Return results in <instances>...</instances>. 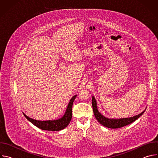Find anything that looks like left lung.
<instances>
[{
    "mask_svg": "<svg viewBox=\"0 0 158 158\" xmlns=\"http://www.w3.org/2000/svg\"><path fill=\"white\" fill-rule=\"evenodd\" d=\"M92 106L93 109L94 114L95 116V118L98 120L99 123H100L101 124L103 125L104 126L111 128V129H118L124 126H126L134 121L138 119L143 114L144 112V110L142 112L141 114L135 116L132 118H123V119H109L106 118V117L103 116L100 112L98 111L97 108V103L96 101L94 98V97H93L92 98Z\"/></svg>",
    "mask_w": 158,
    "mask_h": 158,
    "instance_id": "left-lung-1",
    "label": "left lung"
}]
</instances>
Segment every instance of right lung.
Returning <instances> with one entry per match:
<instances>
[{"mask_svg": "<svg viewBox=\"0 0 158 158\" xmlns=\"http://www.w3.org/2000/svg\"><path fill=\"white\" fill-rule=\"evenodd\" d=\"M76 97V95L74 96L71 99L69 103L67 106V109L64 115L57 120L54 121H37L35 119H33L32 118L27 116L24 113V116L29 120L31 123H32L34 125L37 126L40 129L46 130V131H60L65 127H66L68 124L70 123V121L72 119V109H73V104L74 101Z\"/></svg>", "mask_w": 158, "mask_h": 158, "instance_id": "1", "label": "right lung"}]
</instances>
